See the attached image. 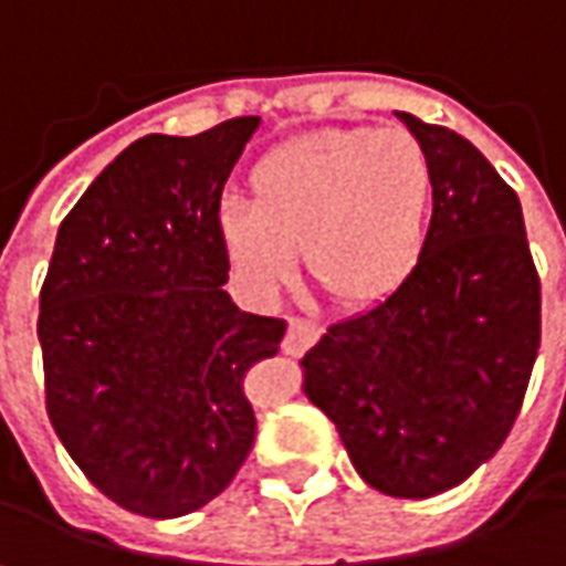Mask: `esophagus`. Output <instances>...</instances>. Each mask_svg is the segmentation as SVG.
Listing matches in <instances>:
<instances>
[{
  "label": "esophagus",
  "mask_w": 566,
  "mask_h": 566,
  "mask_svg": "<svg viewBox=\"0 0 566 566\" xmlns=\"http://www.w3.org/2000/svg\"><path fill=\"white\" fill-rule=\"evenodd\" d=\"M322 328L316 322H306V319H291L287 322V335H284V354H291V357H301L303 350H310L313 344L319 342Z\"/></svg>",
  "instance_id": "obj_1"
}]
</instances>
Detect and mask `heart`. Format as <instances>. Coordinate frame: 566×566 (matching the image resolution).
Here are the masks:
<instances>
[{
  "label": "heart",
  "instance_id": "heart-1",
  "mask_svg": "<svg viewBox=\"0 0 566 566\" xmlns=\"http://www.w3.org/2000/svg\"><path fill=\"white\" fill-rule=\"evenodd\" d=\"M250 206L224 203L216 219L228 263L260 297L297 275L344 310L398 294L419 265L432 163L403 127H322L263 153L250 175Z\"/></svg>",
  "mask_w": 566,
  "mask_h": 566
}]
</instances>
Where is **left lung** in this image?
<instances>
[{
  "instance_id": "1",
  "label": "left lung",
  "mask_w": 566,
  "mask_h": 566,
  "mask_svg": "<svg viewBox=\"0 0 566 566\" xmlns=\"http://www.w3.org/2000/svg\"><path fill=\"white\" fill-rule=\"evenodd\" d=\"M432 163V222L398 294L306 350L303 391L391 497L460 485L514 426L542 338L523 209L467 137L398 112Z\"/></svg>"
}]
</instances>
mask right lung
<instances>
[{
  "instance_id": "right-lung-1",
  "label": "right lung",
  "mask_w": 566,
  "mask_h": 566,
  "mask_svg": "<svg viewBox=\"0 0 566 566\" xmlns=\"http://www.w3.org/2000/svg\"><path fill=\"white\" fill-rule=\"evenodd\" d=\"M260 127L134 140L74 203L40 291L46 413L84 476L130 514L185 516L222 495L253 448L247 373L284 319L222 284L219 206Z\"/></svg>"
}]
</instances>
